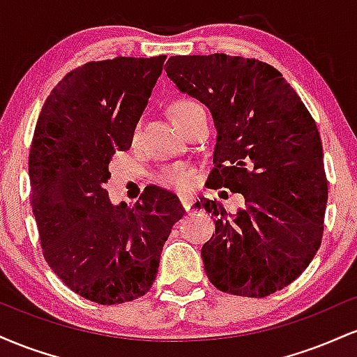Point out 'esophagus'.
Here are the masks:
<instances>
[{"label": "esophagus", "instance_id": "obj_1", "mask_svg": "<svg viewBox=\"0 0 357 357\" xmlns=\"http://www.w3.org/2000/svg\"><path fill=\"white\" fill-rule=\"evenodd\" d=\"M192 199H195V196H192L191 192H181V195H179V202H181L183 208H184V210H186V211L191 210Z\"/></svg>", "mask_w": 357, "mask_h": 357}]
</instances>
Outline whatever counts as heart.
Returning a JSON list of instances; mask_svg holds the SVG:
<instances>
[{
	"label": "heart",
	"mask_w": 357,
	"mask_h": 357,
	"mask_svg": "<svg viewBox=\"0 0 357 357\" xmlns=\"http://www.w3.org/2000/svg\"><path fill=\"white\" fill-rule=\"evenodd\" d=\"M204 112V109L192 99H178L173 104V117L174 122L178 126H181L183 122H186L188 119L195 116V114ZM139 136V127L134 129V139ZM159 181L166 186L174 188V190H186L192 181V171L188 166L176 165L171 167H166L161 174H159Z\"/></svg>",
	"instance_id": "heart-1"
}]
</instances>
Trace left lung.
<instances>
[{
    "instance_id": "left-lung-1",
    "label": "left lung",
    "mask_w": 357,
    "mask_h": 357,
    "mask_svg": "<svg viewBox=\"0 0 357 357\" xmlns=\"http://www.w3.org/2000/svg\"><path fill=\"white\" fill-rule=\"evenodd\" d=\"M167 77L210 109L216 127L210 183L241 192L235 215L202 198L216 216L202 248L204 272L233 296L267 297L309 267L324 231L327 179L312 116L272 65L255 59L176 55Z\"/></svg>"
}]
</instances>
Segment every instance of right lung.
Masks as SVG:
<instances>
[{"mask_svg":"<svg viewBox=\"0 0 357 357\" xmlns=\"http://www.w3.org/2000/svg\"><path fill=\"white\" fill-rule=\"evenodd\" d=\"M166 55L89 61L45 100L30 149L31 206L43 257L75 294L122 304L153 287L162 247L184 210L173 192L146 188L134 206L104 184L117 151L132 144Z\"/></svg>","mask_w":357,"mask_h":357,"instance_id":"add662e5","label":"right lung"}]
</instances>
